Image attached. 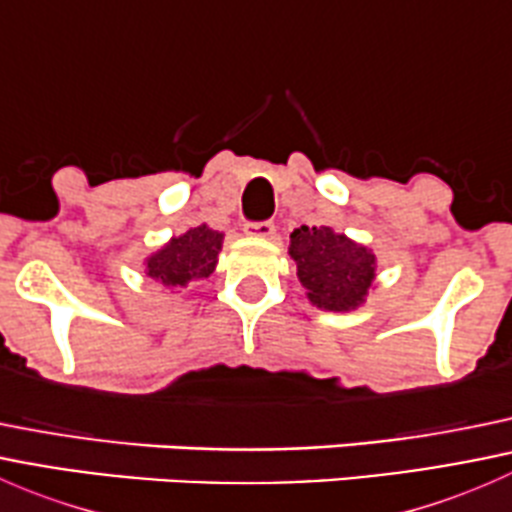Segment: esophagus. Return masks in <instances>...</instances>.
Wrapping results in <instances>:
<instances>
[{"label":"esophagus","instance_id":"esophagus-1","mask_svg":"<svg viewBox=\"0 0 512 512\" xmlns=\"http://www.w3.org/2000/svg\"><path fill=\"white\" fill-rule=\"evenodd\" d=\"M275 223H270V220H265V223H247L245 225V235L250 237H262V240H270L272 235H275Z\"/></svg>","mask_w":512,"mask_h":512}]
</instances>
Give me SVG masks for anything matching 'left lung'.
Segmentation results:
<instances>
[{
    "label": "left lung",
    "mask_w": 512,
    "mask_h": 512,
    "mask_svg": "<svg viewBox=\"0 0 512 512\" xmlns=\"http://www.w3.org/2000/svg\"><path fill=\"white\" fill-rule=\"evenodd\" d=\"M289 260L314 307L354 312L376 287V255L332 227H297L289 235Z\"/></svg>",
    "instance_id": "left-lung-1"
}]
</instances>
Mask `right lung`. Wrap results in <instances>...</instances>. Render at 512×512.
Returning <instances> with one entry per match:
<instances>
[{"label":"right lung","mask_w":512,"mask_h":512,"mask_svg":"<svg viewBox=\"0 0 512 512\" xmlns=\"http://www.w3.org/2000/svg\"><path fill=\"white\" fill-rule=\"evenodd\" d=\"M225 235L208 225L190 227L178 237H170L163 247L143 260V272L165 289L188 287L190 282L208 280L218 267Z\"/></svg>","instance_id":"right-lung-1"}]
</instances>
